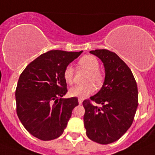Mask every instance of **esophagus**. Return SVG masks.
<instances>
[{"instance_id":"esophagus-1","label":"esophagus","mask_w":155,"mask_h":155,"mask_svg":"<svg viewBox=\"0 0 155 155\" xmlns=\"http://www.w3.org/2000/svg\"><path fill=\"white\" fill-rule=\"evenodd\" d=\"M82 102H83V100L82 99H78L79 104H82Z\"/></svg>"}]
</instances>
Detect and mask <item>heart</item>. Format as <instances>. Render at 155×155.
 Instances as JSON below:
<instances>
[{
    "label": "heart",
    "instance_id": "heart-1",
    "mask_svg": "<svg viewBox=\"0 0 155 155\" xmlns=\"http://www.w3.org/2000/svg\"><path fill=\"white\" fill-rule=\"evenodd\" d=\"M78 64L81 67L86 69L89 72L87 76L86 82L88 84L84 85H75L72 87L69 91V94L71 97H78L80 99L86 97L88 96L91 95L95 90V87H101L103 83V75L99 71L100 63L97 58L93 55L83 56L79 60ZM64 80L67 84H71L74 78V69L71 66H67L64 70L63 72Z\"/></svg>",
    "mask_w": 155,
    "mask_h": 155
}]
</instances>
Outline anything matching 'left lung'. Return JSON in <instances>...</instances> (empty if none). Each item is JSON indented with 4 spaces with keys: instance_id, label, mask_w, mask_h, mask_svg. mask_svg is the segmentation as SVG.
<instances>
[{
    "instance_id": "8db88e82",
    "label": "left lung",
    "mask_w": 155,
    "mask_h": 155,
    "mask_svg": "<svg viewBox=\"0 0 155 155\" xmlns=\"http://www.w3.org/2000/svg\"><path fill=\"white\" fill-rule=\"evenodd\" d=\"M89 53L101 60L105 77L101 89L90 97L101 107L93 105L89 100L83 101L84 125L93 142L112 143L132 124L138 107L137 84L130 68L116 53L106 49Z\"/></svg>"
}]
</instances>
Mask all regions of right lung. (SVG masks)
<instances>
[{"mask_svg":"<svg viewBox=\"0 0 155 155\" xmlns=\"http://www.w3.org/2000/svg\"><path fill=\"white\" fill-rule=\"evenodd\" d=\"M79 52L50 51L28 65L16 89V112L26 130L41 140L62 135L78 105L77 97L62 98L67 93L63 72Z\"/></svg>","mask_w":155,"mask_h":155,"instance_id":"add662e5","label":"right lung"}]
</instances>
